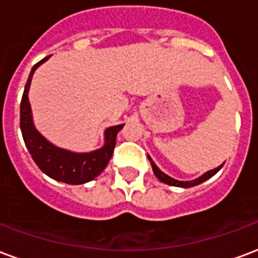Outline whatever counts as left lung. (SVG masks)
<instances>
[{
  "mask_svg": "<svg viewBox=\"0 0 258 258\" xmlns=\"http://www.w3.org/2000/svg\"><path fill=\"white\" fill-rule=\"evenodd\" d=\"M148 157H149V161H150V164H152V168H153L154 175L158 177V180H161V182L165 183V184H169V186H176V187H192V186L201 184L202 182H205V180H208L209 177L213 176L215 173L219 172L221 168V165H220V167L215 168V169H212V171H208L207 173H204L202 176H200L198 179H196V180H192V182H180V180H176V179H172L171 176L165 175L163 171H160L157 165L154 164L153 160L150 158V156H148Z\"/></svg>",
  "mask_w": 258,
  "mask_h": 258,
  "instance_id": "obj_1",
  "label": "left lung"
}]
</instances>
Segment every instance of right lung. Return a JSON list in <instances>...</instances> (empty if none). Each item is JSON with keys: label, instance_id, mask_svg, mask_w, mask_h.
Instances as JSON below:
<instances>
[{"label": "right lung", "instance_id": "obj_1", "mask_svg": "<svg viewBox=\"0 0 258 258\" xmlns=\"http://www.w3.org/2000/svg\"><path fill=\"white\" fill-rule=\"evenodd\" d=\"M49 56L32 67L31 74L24 87L22 102H20V128L23 139L42 172L46 173L54 180L68 183V184H83L97 177L109 163L116 146V135L123 128L124 124L109 127L105 131V145L91 153H72L64 149L56 148L47 142L32 124L31 106L28 101V89L31 85L34 71L46 61Z\"/></svg>", "mask_w": 258, "mask_h": 258}]
</instances>
